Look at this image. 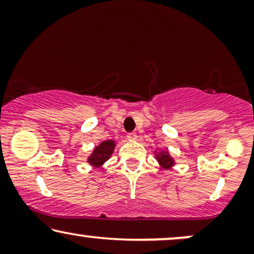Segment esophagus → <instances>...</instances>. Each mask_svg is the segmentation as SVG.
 Returning a JSON list of instances; mask_svg holds the SVG:
<instances>
[{"label":"esophagus","mask_w":254,"mask_h":254,"mask_svg":"<svg viewBox=\"0 0 254 254\" xmlns=\"http://www.w3.org/2000/svg\"><path fill=\"white\" fill-rule=\"evenodd\" d=\"M136 137H137V135H136V133H135V131H131V133L127 134V138H128V140H130V141L136 140Z\"/></svg>","instance_id":"34e87169"}]
</instances>
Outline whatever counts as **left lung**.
Returning a JSON list of instances; mask_svg holds the SVG:
<instances>
[{
  "label": "left lung",
  "mask_w": 254,
  "mask_h": 254,
  "mask_svg": "<svg viewBox=\"0 0 254 254\" xmlns=\"http://www.w3.org/2000/svg\"><path fill=\"white\" fill-rule=\"evenodd\" d=\"M156 158H157L159 164H161L163 168H165V169L171 168V166L175 164V162H173V159L171 158V156L169 155L168 151L158 152V154L156 155Z\"/></svg>",
  "instance_id": "left-lung-1"
}]
</instances>
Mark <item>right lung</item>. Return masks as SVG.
Returning a JSON list of instances; mask_svg holds the SVG:
<instances>
[{
    "label": "right lung",
    "mask_w": 254,
    "mask_h": 254,
    "mask_svg": "<svg viewBox=\"0 0 254 254\" xmlns=\"http://www.w3.org/2000/svg\"><path fill=\"white\" fill-rule=\"evenodd\" d=\"M114 147H116V143L112 140L102 142L98 147L93 149L92 155L89 157L88 162L95 168H99L111 157V155L113 154Z\"/></svg>",
    "instance_id": "add662e5"
}]
</instances>
